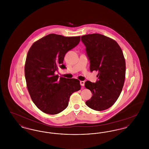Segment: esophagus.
<instances>
[{"label":"esophagus","mask_w":149,"mask_h":149,"mask_svg":"<svg viewBox=\"0 0 149 149\" xmlns=\"http://www.w3.org/2000/svg\"><path fill=\"white\" fill-rule=\"evenodd\" d=\"M80 85L81 86H84V84H85V81H80Z\"/></svg>","instance_id":"1"}]
</instances>
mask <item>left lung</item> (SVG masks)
<instances>
[{"instance_id": "1", "label": "left lung", "mask_w": 149, "mask_h": 149, "mask_svg": "<svg viewBox=\"0 0 149 149\" xmlns=\"http://www.w3.org/2000/svg\"><path fill=\"white\" fill-rule=\"evenodd\" d=\"M90 60V70L98 72L96 83L86 81L85 87L92 93L86 106L95 111L112 106L119 97L124 85L126 63L117 42L107 36L93 33L82 36Z\"/></svg>"}]
</instances>
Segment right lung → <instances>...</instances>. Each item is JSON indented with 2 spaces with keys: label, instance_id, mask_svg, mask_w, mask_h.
I'll list each match as a JSON object with an SVG mask.
<instances>
[{
  "label": "right lung",
  "instance_id": "obj_1",
  "mask_svg": "<svg viewBox=\"0 0 149 149\" xmlns=\"http://www.w3.org/2000/svg\"><path fill=\"white\" fill-rule=\"evenodd\" d=\"M80 40V36L51 33L33 43L29 50L24 67L27 89L35 104L45 113L64 111L71 94L81 88L78 79H59L55 74L58 68H66L64 56Z\"/></svg>",
  "mask_w": 149,
  "mask_h": 149
}]
</instances>
